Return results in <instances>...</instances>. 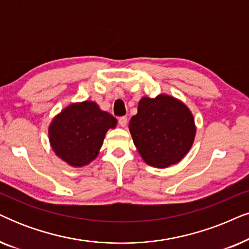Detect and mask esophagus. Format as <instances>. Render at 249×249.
Listing matches in <instances>:
<instances>
[{"mask_svg":"<svg viewBox=\"0 0 249 249\" xmlns=\"http://www.w3.org/2000/svg\"><path fill=\"white\" fill-rule=\"evenodd\" d=\"M127 122H128L127 117H120V118H119V124H120L121 127H125V125H127Z\"/></svg>","mask_w":249,"mask_h":249,"instance_id":"esophagus-1","label":"esophagus"}]
</instances>
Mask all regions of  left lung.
<instances>
[{
	"label": "left lung",
	"instance_id": "obj_1",
	"mask_svg": "<svg viewBox=\"0 0 249 249\" xmlns=\"http://www.w3.org/2000/svg\"><path fill=\"white\" fill-rule=\"evenodd\" d=\"M132 141L150 166L167 168L179 162L196 136L195 119L188 106L168 95L143 97L129 122Z\"/></svg>",
	"mask_w": 249,
	"mask_h": 249
}]
</instances>
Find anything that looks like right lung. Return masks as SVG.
<instances>
[{
	"instance_id": "1",
	"label": "right lung",
	"mask_w": 249,
	"mask_h": 249,
	"mask_svg": "<svg viewBox=\"0 0 249 249\" xmlns=\"http://www.w3.org/2000/svg\"><path fill=\"white\" fill-rule=\"evenodd\" d=\"M117 119L95 102L71 104L53 118L49 141L54 153L72 167H83L98 156L109 128Z\"/></svg>"
}]
</instances>
